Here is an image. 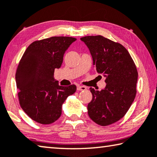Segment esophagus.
<instances>
[{"label":"esophagus","mask_w":157,"mask_h":157,"mask_svg":"<svg viewBox=\"0 0 157 157\" xmlns=\"http://www.w3.org/2000/svg\"><path fill=\"white\" fill-rule=\"evenodd\" d=\"M77 89H78V91H85L86 89V87L84 86H78Z\"/></svg>","instance_id":"1"}]
</instances>
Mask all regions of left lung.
<instances>
[{"label": "left lung", "mask_w": 157, "mask_h": 157, "mask_svg": "<svg viewBox=\"0 0 157 157\" xmlns=\"http://www.w3.org/2000/svg\"><path fill=\"white\" fill-rule=\"evenodd\" d=\"M80 40L89 49L98 74L105 78L101 91L90 88L92 100L88 114L101 126H108L127 113L136 95L138 71L132 58L121 44L102 36H85Z\"/></svg>", "instance_id": "1"}]
</instances>
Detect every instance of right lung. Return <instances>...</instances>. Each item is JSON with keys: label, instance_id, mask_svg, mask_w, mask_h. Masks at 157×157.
I'll list each match as a JSON object with an SVG mask.
<instances>
[{"label": "right lung", "instance_id": "add662e5", "mask_svg": "<svg viewBox=\"0 0 157 157\" xmlns=\"http://www.w3.org/2000/svg\"><path fill=\"white\" fill-rule=\"evenodd\" d=\"M72 37H51L27 47L17 67L15 79L19 103L30 118L42 124L56 121L67 97L76 86H63L54 78V69L63 63V55L76 40Z\"/></svg>", "mask_w": 157, "mask_h": 157}]
</instances>
